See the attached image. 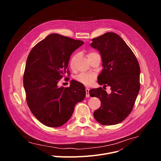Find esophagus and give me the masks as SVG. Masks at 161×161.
<instances>
[{"mask_svg": "<svg viewBox=\"0 0 161 161\" xmlns=\"http://www.w3.org/2000/svg\"><path fill=\"white\" fill-rule=\"evenodd\" d=\"M86 90V97H90V94H89V89L88 88H85Z\"/></svg>", "mask_w": 161, "mask_h": 161, "instance_id": "esophagus-1", "label": "esophagus"}]
</instances>
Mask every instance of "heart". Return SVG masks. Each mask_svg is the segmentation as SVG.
<instances>
[{"label": "heart", "instance_id": "1", "mask_svg": "<svg viewBox=\"0 0 161 161\" xmlns=\"http://www.w3.org/2000/svg\"><path fill=\"white\" fill-rule=\"evenodd\" d=\"M96 55H97V53L95 52H90L88 53L87 57L89 59L92 57H93ZM78 57H79V53H75L71 57L70 61H69V65L71 68H73L75 64L77 58H78ZM96 78V75L95 73H81L76 77V80L79 82L83 83V85H85L86 86H90L92 84V83L95 80Z\"/></svg>", "mask_w": 161, "mask_h": 161}]
</instances>
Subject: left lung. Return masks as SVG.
Listing matches in <instances>:
<instances>
[{
    "mask_svg": "<svg viewBox=\"0 0 161 161\" xmlns=\"http://www.w3.org/2000/svg\"><path fill=\"white\" fill-rule=\"evenodd\" d=\"M90 46L99 52L103 61L98 83L106 84L111 90L109 94L102 87L89 91L91 97H98L101 102L94 113V118L104 125L119 124L130 113L139 93V63L123 39L114 32L92 39Z\"/></svg>",
    "mask_w": 161,
    "mask_h": 161,
    "instance_id": "obj_1",
    "label": "left lung"
}]
</instances>
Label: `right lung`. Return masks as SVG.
Here are the masks:
<instances>
[{"instance_id": "add662e5", "label": "right lung", "mask_w": 161, "mask_h": 161, "mask_svg": "<svg viewBox=\"0 0 161 161\" xmlns=\"http://www.w3.org/2000/svg\"><path fill=\"white\" fill-rule=\"evenodd\" d=\"M58 34H51L31 50L24 75L27 104L42 124L58 127L66 123L76 103L86 94L85 86L71 81L69 87H58V81L67 73L72 53L83 44Z\"/></svg>"}]
</instances>
